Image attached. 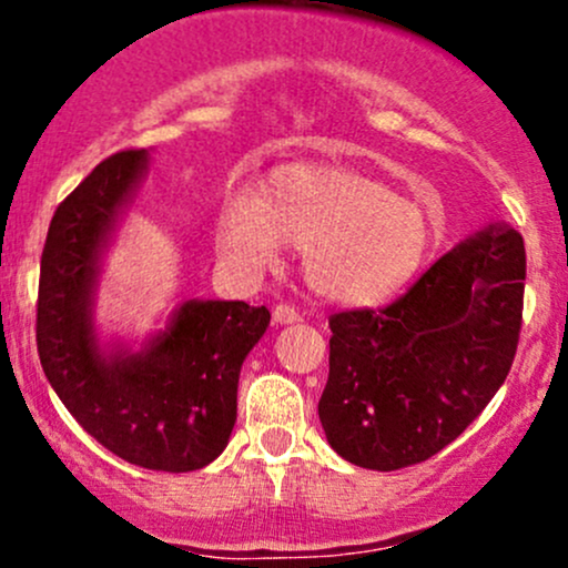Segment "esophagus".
<instances>
[{
	"label": "esophagus",
	"mask_w": 568,
	"mask_h": 568,
	"mask_svg": "<svg viewBox=\"0 0 568 568\" xmlns=\"http://www.w3.org/2000/svg\"><path fill=\"white\" fill-rule=\"evenodd\" d=\"M272 317H275L277 325H291V323L302 321V315H298V310H293L291 304H277L275 312H272Z\"/></svg>",
	"instance_id": "34e87169"
}]
</instances>
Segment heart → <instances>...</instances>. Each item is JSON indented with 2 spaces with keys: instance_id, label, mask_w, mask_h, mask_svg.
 Here are the masks:
<instances>
[{
  "instance_id": "b5f03b06",
  "label": "heart",
  "mask_w": 568,
  "mask_h": 568,
  "mask_svg": "<svg viewBox=\"0 0 568 568\" xmlns=\"http://www.w3.org/2000/svg\"><path fill=\"white\" fill-rule=\"evenodd\" d=\"M216 253L232 275L275 270L285 243L304 251V280L338 306H379L425 270L438 230L419 202L328 165H283L262 194L237 189L216 213Z\"/></svg>"
}]
</instances>
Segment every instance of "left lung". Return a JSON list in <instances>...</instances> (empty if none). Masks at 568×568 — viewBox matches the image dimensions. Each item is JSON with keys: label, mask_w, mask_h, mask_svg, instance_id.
Listing matches in <instances>:
<instances>
[{"label": "left lung", "mask_w": 568, "mask_h": 568, "mask_svg": "<svg viewBox=\"0 0 568 568\" xmlns=\"http://www.w3.org/2000/svg\"><path fill=\"white\" fill-rule=\"evenodd\" d=\"M524 237L488 224L384 310L331 315L317 414L331 448L400 470L459 438L507 379L524 312Z\"/></svg>", "instance_id": "1"}]
</instances>
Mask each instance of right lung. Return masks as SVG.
<instances>
[{
  "label": "right lung",
  "mask_w": 568,
  "mask_h": 568,
  "mask_svg": "<svg viewBox=\"0 0 568 568\" xmlns=\"http://www.w3.org/2000/svg\"><path fill=\"white\" fill-rule=\"evenodd\" d=\"M149 160V149L114 154L58 205L39 270L37 349L50 387L103 448L146 470L189 473L230 443L240 368L270 310L186 298L141 349L101 334L103 256Z\"/></svg>",
  "instance_id": "obj_1"
}]
</instances>
